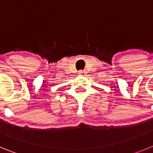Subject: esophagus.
<instances>
[{"mask_svg": "<svg viewBox=\"0 0 153 153\" xmlns=\"http://www.w3.org/2000/svg\"><path fill=\"white\" fill-rule=\"evenodd\" d=\"M86 71H82V70H81V71H79V74L81 76H85V74H86Z\"/></svg>", "mask_w": 153, "mask_h": 153, "instance_id": "1", "label": "esophagus"}]
</instances>
